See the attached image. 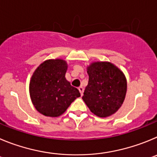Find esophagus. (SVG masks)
Returning <instances> with one entry per match:
<instances>
[{
    "mask_svg": "<svg viewBox=\"0 0 157 157\" xmlns=\"http://www.w3.org/2000/svg\"><path fill=\"white\" fill-rule=\"evenodd\" d=\"M78 90H79V91H80V94H81V95H83V93H84V87H78Z\"/></svg>",
    "mask_w": 157,
    "mask_h": 157,
    "instance_id": "1",
    "label": "esophagus"
}]
</instances>
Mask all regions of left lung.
I'll list each match as a JSON object with an SVG mask.
<instances>
[{"label":"left lung","instance_id":"left-lung-1","mask_svg":"<svg viewBox=\"0 0 157 157\" xmlns=\"http://www.w3.org/2000/svg\"><path fill=\"white\" fill-rule=\"evenodd\" d=\"M88 84L82 97L94 115L107 117L115 113L124 102L127 80L122 71L107 62L93 63L87 67Z\"/></svg>","mask_w":157,"mask_h":157}]
</instances>
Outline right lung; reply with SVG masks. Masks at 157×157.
<instances>
[{"label": "right lung", "mask_w": 157, "mask_h": 157, "mask_svg": "<svg viewBox=\"0 0 157 157\" xmlns=\"http://www.w3.org/2000/svg\"><path fill=\"white\" fill-rule=\"evenodd\" d=\"M67 64L50 59L38 66L31 77L29 94L38 112L47 117L62 115L80 94L65 77Z\"/></svg>", "instance_id": "right-lung-1"}]
</instances>
